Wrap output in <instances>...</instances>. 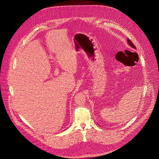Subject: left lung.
<instances>
[{
	"mask_svg": "<svg viewBox=\"0 0 159 159\" xmlns=\"http://www.w3.org/2000/svg\"><path fill=\"white\" fill-rule=\"evenodd\" d=\"M128 44H129L130 46H131L133 48H134V49H137L136 47H135V46L132 43V42H131L129 39H128Z\"/></svg>",
	"mask_w": 159,
	"mask_h": 159,
	"instance_id": "left-lung-1",
	"label": "left lung"
}]
</instances>
